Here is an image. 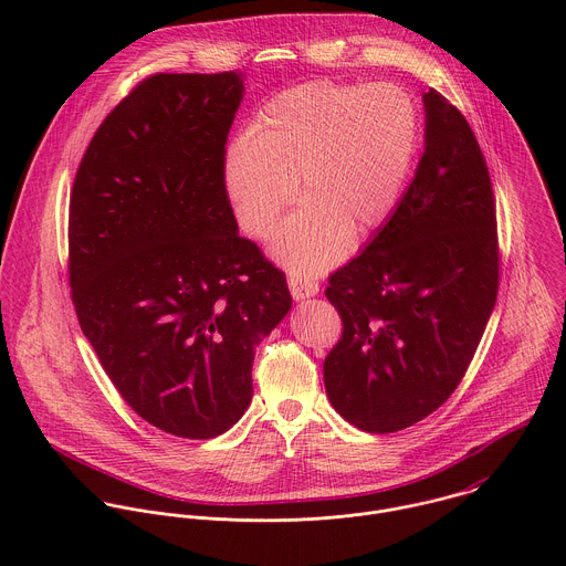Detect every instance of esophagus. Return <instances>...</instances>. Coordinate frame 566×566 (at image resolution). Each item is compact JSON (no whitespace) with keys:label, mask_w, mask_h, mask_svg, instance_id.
I'll return each instance as SVG.
<instances>
[{"label":"esophagus","mask_w":566,"mask_h":566,"mask_svg":"<svg viewBox=\"0 0 566 566\" xmlns=\"http://www.w3.org/2000/svg\"><path fill=\"white\" fill-rule=\"evenodd\" d=\"M289 289H291L293 300H304V297L317 295V291H319L315 280L302 277V275H289Z\"/></svg>","instance_id":"1"}]
</instances>
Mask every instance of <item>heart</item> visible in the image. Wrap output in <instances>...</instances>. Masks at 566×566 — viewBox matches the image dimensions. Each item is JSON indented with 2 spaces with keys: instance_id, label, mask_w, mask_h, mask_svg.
I'll list each match as a JSON object with an SVG mask.
<instances>
[{
  "instance_id": "1",
  "label": "heart",
  "mask_w": 566,
  "mask_h": 566,
  "mask_svg": "<svg viewBox=\"0 0 566 566\" xmlns=\"http://www.w3.org/2000/svg\"><path fill=\"white\" fill-rule=\"evenodd\" d=\"M421 145V112L391 83H306L275 94L223 164L237 223L266 239L295 197L271 253L297 275L334 264L356 237L380 228L408 188Z\"/></svg>"
}]
</instances>
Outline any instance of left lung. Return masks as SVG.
<instances>
[{
    "label": "left lung",
    "mask_w": 566,
    "mask_h": 566,
    "mask_svg": "<svg viewBox=\"0 0 566 566\" xmlns=\"http://www.w3.org/2000/svg\"><path fill=\"white\" fill-rule=\"evenodd\" d=\"M426 149L369 244L329 277L343 338L325 358L334 410L387 434L432 415L461 382L495 308L497 217L486 160L439 92L423 94Z\"/></svg>",
    "instance_id": "left-lung-1"
}]
</instances>
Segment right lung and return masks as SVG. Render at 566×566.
<instances>
[{
	"instance_id": "add662e5",
	"label": "right lung",
	"mask_w": 566,
	"mask_h": 566,
	"mask_svg": "<svg viewBox=\"0 0 566 566\" xmlns=\"http://www.w3.org/2000/svg\"><path fill=\"white\" fill-rule=\"evenodd\" d=\"M244 75L156 73L103 120L69 208L80 329L154 428L212 439L251 406L258 345L291 311L286 277L239 237L226 140Z\"/></svg>"
}]
</instances>
